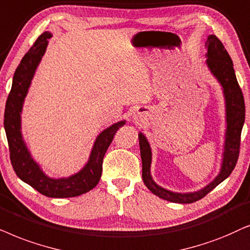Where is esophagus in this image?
Wrapping results in <instances>:
<instances>
[{"instance_id":"34e87169","label":"esophagus","mask_w":250,"mask_h":250,"mask_svg":"<svg viewBox=\"0 0 250 250\" xmlns=\"http://www.w3.org/2000/svg\"><path fill=\"white\" fill-rule=\"evenodd\" d=\"M136 118H138V115H135V119H136Z\"/></svg>"}]
</instances>
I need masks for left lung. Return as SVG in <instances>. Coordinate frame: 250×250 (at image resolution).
<instances>
[{"instance_id":"1","label":"left lung","mask_w":250,"mask_h":250,"mask_svg":"<svg viewBox=\"0 0 250 250\" xmlns=\"http://www.w3.org/2000/svg\"><path fill=\"white\" fill-rule=\"evenodd\" d=\"M206 65L217 80L223 91L225 104V132L223 143L221 169L217 176L204 188L194 192H174L156 184L151 174L152 148L143 132L139 131V147L143 165V182L156 197L176 204H192L207 195L211 189L231 175L237 165L240 148V136L245 123V101L235 76L233 62L222 42L214 34L209 35L206 53Z\"/></svg>"}]
</instances>
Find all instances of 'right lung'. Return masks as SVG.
<instances>
[{
	"label": "right lung",
	"instance_id": "1",
	"mask_svg": "<svg viewBox=\"0 0 250 250\" xmlns=\"http://www.w3.org/2000/svg\"><path fill=\"white\" fill-rule=\"evenodd\" d=\"M50 32L39 36L28 52L22 57L12 79V86L6 99L4 112V130L10 149L13 170L26 184L49 198H73L89 192L98 184L102 177L103 159L114 134L125 125V120L113 123L96 137L88 161L78 172L68 177H50L35 161L21 132V113L25 98L32 80L45 53Z\"/></svg>",
	"mask_w": 250,
	"mask_h": 250
}]
</instances>
